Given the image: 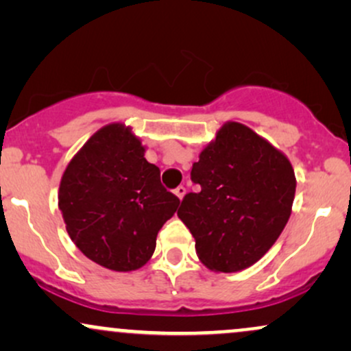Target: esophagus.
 <instances>
[{
    "label": "esophagus",
    "mask_w": 351,
    "mask_h": 351,
    "mask_svg": "<svg viewBox=\"0 0 351 351\" xmlns=\"http://www.w3.org/2000/svg\"><path fill=\"white\" fill-rule=\"evenodd\" d=\"M175 195L178 196L180 199H183V196L186 195V188H184V186H178V188L175 189Z\"/></svg>",
    "instance_id": "obj_1"
}]
</instances>
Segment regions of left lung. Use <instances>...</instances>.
Wrapping results in <instances>:
<instances>
[{
	"mask_svg": "<svg viewBox=\"0 0 351 351\" xmlns=\"http://www.w3.org/2000/svg\"><path fill=\"white\" fill-rule=\"evenodd\" d=\"M191 180L201 191L184 196L178 217L213 272L251 267L291 217L297 186L292 163L239 122L223 123L193 165Z\"/></svg>",
	"mask_w": 351,
	"mask_h": 351,
	"instance_id": "8db88e82",
	"label": "left lung"
}]
</instances>
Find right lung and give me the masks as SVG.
<instances>
[{
    "mask_svg": "<svg viewBox=\"0 0 351 351\" xmlns=\"http://www.w3.org/2000/svg\"><path fill=\"white\" fill-rule=\"evenodd\" d=\"M147 147L122 122L99 128L62 173L58 203L84 256L115 272L143 267L180 199L160 183Z\"/></svg>",
    "mask_w": 351,
    "mask_h": 351,
    "instance_id": "add662e5",
    "label": "right lung"
}]
</instances>
